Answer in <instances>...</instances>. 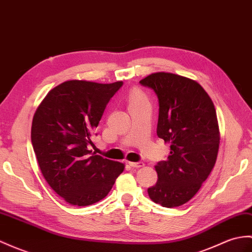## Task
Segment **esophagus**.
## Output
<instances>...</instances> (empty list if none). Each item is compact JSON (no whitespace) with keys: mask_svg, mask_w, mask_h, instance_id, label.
<instances>
[{"mask_svg":"<svg viewBox=\"0 0 252 252\" xmlns=\"http://www.w3.org/2000/svg\"><path fill=\"white\" fill-rule=\"evenodd\" d=\"M128 164H130L134 168H138V167H142L145 165L144 162H140V161L139 162H128Z\"/></svg>","mask_w":252,"mask_h":252,"instance_id":"esophagus-1","label":"esophagus"}]
</instances>
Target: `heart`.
<instances>
[{"label": "heart", "instance_id": "b5f03b06", "mask_svg": "<svg viewBox=\"0 0 252 252\" xmlns=\"http://www.w3.org/2000/svg\"><path fill=\"white\" fill-rule=\"evenodd\" d=\"M145 101V97L139 91H133L130 94V106L134 104H137L139 102Z\"/></svg>", "mask_w": 252, "mask_h": 252}]
</instances>
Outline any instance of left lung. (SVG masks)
I'll return each instance as SVG.
<instances>
[{"mask_svg": "<svg viewBox=\"0 0 252 252\" xmlns=\"http://www.w3.org/2000/svg\"><path fill=\"white\" fill-rule=\"evenodd\" d=\"M159 102L157 135L171 144V154L158 162L157 184L148 188L155 203L173 208L190 201L217 159L219 127L215 106L196 81L171 73H155L139 81Z\"/></svg>", "mask_w": 252, "mask_h": 252, "instance_id": "8db88e82", "label": "left lung"}]
</instances>
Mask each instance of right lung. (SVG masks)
I'll return each mask as SVG.
<instances>
[{"label": "right lung", "instance_id": "add662e5", "mask_svg": "<svg viewBox=\"0 0 252 252\" xmlns=\"http://www.w3.org/2000/svg\"><path fill=\"white\" fill-rule=\"evenodd\" d=\"M122 85L65 81L49 91L34 114L31 140L40 171L72 205L101 201L124 172L122 163L90 150L106 105Z\"/></svg>", "mask_w": 252, "mask_h": 252}]
</instances>
